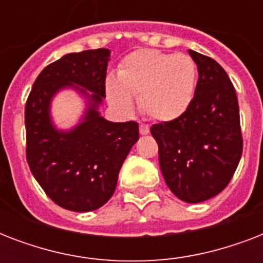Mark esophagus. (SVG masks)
Returning a JSON list of instances; mask_svg holds the SVG:
<instances>
[{"label":"esophagus","mask_w":263,"mask_h":263,"mask_svg":"<svg viewBox=\"0 0 263 263\" xmlns=\"http://www.w3.org/2000/svg\"><path fill=\"white\" fill-rule=\"evenodd\" d=\"M139 132L142 134V135H147L148 132H150V128H148V125H146V124L140 123L139 124Z\"/></svg>","instance_id":"34e87169"}]
</instances>
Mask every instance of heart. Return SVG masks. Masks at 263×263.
<instances>
[{
  "mask_svg": "<svg viewBox=\"0 0 263 263\" xmlns=\"http://www.w3.org/2000/svg\"><path fill=\"white\" fill-rule=\"evenodd\" d=\"M196 78V64L188 54L140 49L120 64L117 80H107V98L117 110L129 113L132 97H138L139 109L148 119L172 121L191 105Z\"/></svg>",
  "mask_w": 263,
  "mask_h": 263,
  "instance_id": "b5f03b06",
  "label": "heart"
}]
</instances>
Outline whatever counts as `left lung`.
<instances>
[{"label": "left lung", "mask_w": 263, "mask_h": 263, "mask_svg": "<svg viewBox=\"0 0 263 263\" xmlns=\"http://www.w3.org/2000/svg\"><path fill=\"white\" fill-rule=\"evenodd\" d=\"M199 79L184 115L150 128L165 183L179 199L199 203L220 194L236 171L243 136L236 91L224 68L188 50Z\"/></svg>", "instance_id": "obj_1"}]
</instances>
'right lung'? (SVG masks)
<instances>
[{
  "label": "right lung",
  "instance_id": "add662e5",
  "mask_svg": "<svg viewBox=\"0 0 263 263\" xmlns=\"http://www.w3.org/2000/svg\"><path fill=\"white\" fill-rule=\"evenodd\" d=\"M109 54L107 49L84 50L49 64L26 102V157L31 173L55 204L72 212H92L110 199L121 165L139 139L136 121L111 123L97 110L106 95ZM71 84L95 94L84 123L61 133L51 124L48 106L52 95Z\"/></svg>",
  "mask_w": 263,
  "mask_h": 263
}]
</instances>
